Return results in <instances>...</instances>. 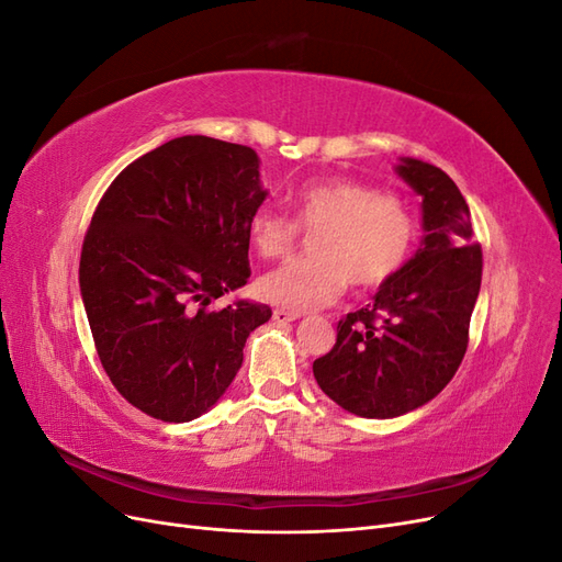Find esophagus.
Segmentation results:
<instances>
[{
	"mask_svg": "<svg viewBox=\"0 0 562 562\" xmlns=\"http://www.w3.org/2000/svg\"><path fill=\"white\" fill-rule=\"evenodd\" d=\"M300 316V312H288V310H274V321L277 323H288V321H295Z\"/></svg>",
	"mask_w": 562,
	"mask_h": 562,
	"instance_id": "34e87169",
	"label": "esophagus"
}]
</instances>
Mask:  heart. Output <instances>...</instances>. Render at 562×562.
<instances>
[{
    "instance_id": "heart-1",
    "label": "heart",
    "mask_w": 562,
    "mask_h": 562,
    "mask_svg": "<svg viewBox=\"0 0 562 562\" xmlns=\"http://www.w3.org/2000/svg\"><path fill=\"white\" fill-rule=\"evenodd\" d=\"M293 217L271 209L255 211L248 236L260 258L277 260L293 250L300 229H312L310 255L260 279L265 300L288 310H312L356 291H375L396 277L417 241L411 203L349 178H321L288 196Z\"/></svg>"
}]
</instances>
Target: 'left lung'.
<instances>
[{
    "mask_svg": "<svg viewBox=\"0 0 562 562\" xmlns=\"http://www.w3.org/2000/svg\"><path fill=\"white\" fill-rule=\"evenodd\" d=\"M398 176L422 196L424 241L368 307L337 323L314 378L345 411L389 419L438 396L469 347L483 250L462 192L440 168L403 159Z\"/></svg>",
    "mask_w": 562,
    "mask_h": 562,
    "instance_id": "obj_1",
    "label": "left lung"
}]
</instances>
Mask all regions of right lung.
Segmentation results:
<instances>
[{
    "label": "right lung",
    "mask_w": 562,
    "mask_h": 562,
    "mask_svg": "<svg viewBox=\"0 0 562 562\" xmlns=\"http://www.w3.org/2000/svg\"><path fill=\"white\" fill-rule=\"evenodd\" d=\"M246 145L182 135L119 173L83 236L79 285L98 359L133 407L190 422L225 394L267 304H211L248 283L267 192Z\"/></svg>",
    "instance_id": "1"
}]
</instances>
